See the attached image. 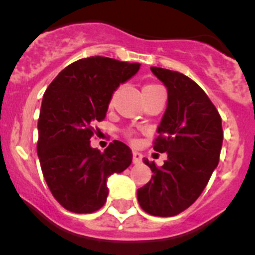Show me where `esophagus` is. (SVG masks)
I'll use <instances>...</instances> for the list:
<instances>
[{
	"label": "esophagus",
	"instance_id": "1",
	"mask_svg": "<svg viewBox=\"0 0 255 255\" xmlns=\"http://www.w3.org/2000/svg\"><path fill=\"white\" fill-rule=\"evenodd\" d=\"M142 158H143V156L140 153V152L132 151V162L133 163L140 164L141 162H142Z\"/></svg>",
	"mask_w": 255,
	"mask_h": 255
}]
</instances>
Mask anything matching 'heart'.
<instances>
[{
    "label": "heart",
    "mask_w": 255,
    "mask_h": 255,
    "mask_svg": "<svg viewBox=\"0 0 255 255\" xmlns=\"http://www.w3.org/2000/svg\"><path fill=\"white\" fill-rule=\"evenodd\" d=\"M158 88H161V87L157 85H146L145 87H143L142 92H143V94L151 93V92L156 91V89H158ZM114 97H115V94H113L112 99H110V104H113V102H114ZM125 135H127V137L130 138V140H133V138H135V132H133L132 130H128L127 132H125Z\"/></svg>",
    "instance_id": "heart-1"
}]
</instances>
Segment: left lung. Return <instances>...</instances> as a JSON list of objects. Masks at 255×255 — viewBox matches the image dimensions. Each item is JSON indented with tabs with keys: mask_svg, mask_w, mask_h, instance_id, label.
<instances>
[{
	"mask_svg": "<svg viewBox=\"0 0 255 255\" xmlns=\"http://www.w3.org/2000/svg\"><path fill=\"white\" fill-rule=\"evenodd\" d=\"M168 92L167 109L157 128L153 149L167 153L162 167L149 163L151 180L137 189L141 209L170 217L200 196L219 164L224 131L219 112L193 80L177 71L151 67Z\"/></svg>",
	"mask_w": 255,
	"mask_h": 255,
	"instance_id": "left-lung-1",
	"label": "left lung"
}]
</instances>
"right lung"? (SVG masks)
Masks as SVG:
<instances>
[{"label":"right lung","mask_w":255,"mask_h":255,"mask_svg":"<svg viewBox=\"0 0 255 255\" xmlns=\"http://www.w3.org/2000/svg\"><path fill=\"white\" fill-rule=\"evenodd\" d=\"M140 69L137 62L91 56L72 62L50 83L38 120V157L57 203L76 214L106 204L107 180L131 164L128 146L114 140L101 152L91 147L93 124L106 118L113 93Z\"/></svg>","instance_id":"add662e5"}]
</instances>
